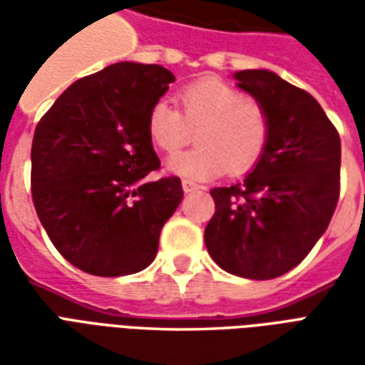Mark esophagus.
I'll list each match as a JSON object with an SVG mask.
<instances>
[{
    "label": "esophagus",
    "mask_w": 365,
    "mask_h": 365,
    "mask_svg": "<svg viewBox=\"0 0 365 365\" xmlns=\"http://www.w3.org/2000/svg\"><path fill=\"white\" fill-rule=\"evenodd\" d=\"M182 190L185 191V193H191V191H197V190H201V187H199L197 183H193V182H187V180H183V182H182Z\"/></svg>",
    "instance_id": "esophagus-1"
}]
</instances>
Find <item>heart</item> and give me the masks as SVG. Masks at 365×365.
<instances>
[{"mask_svg": "<svg viewBox=\"0 0 365 365\" xmlns=\"http://www.w3.org/2000/svg\"><path fill=\"white\" fill-rule=\"evenodd\" d=\"M180 109L156 101L146 115L152 144L164 154H175L195 130L199 146L172 156L168 172L187 180H211L225 170L230 175L250 172L266 152L272 123L266 107L245 99L235 86L205 78L178 93Z\"/></svg>", "mask_w": 365, "mask_h": 365, "instance_id": "heart-1", "label": "heart"}]
</instances>
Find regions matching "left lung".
I'll return each mask as SVG.
<instances>
[{"instance_id": "8db88e82", "label": "left lung", "mask_w": 365, "mask_h": 365, "mask_svg": "<svg viewBox=\"0 0 365 365\" xmlns=\"http://www.w3.org/2000/svg\"><path fill=\"white\" fill-rule=\"evenodd\" d=\"M266 107L269 143L245 182L215 187L205 246L225 272L274 279L303 262L340 195V136L319 101L268 70L237 72Z\"/></svg>"}]
</instances>
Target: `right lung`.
<instances>
[{
    "instance_id": "obj_1",
    "label": "right lung",
    "mask_w": 365,
    "mask_h": 365,
    "mask_svg": "<svg viewBox=\"0 0 365 365\" xmlns=\"http://www.w3.org/2000/svg\"><path fill=\"white\" fill-rule=\"evenodd\" d=\"M174 80L158 64L117 62L72 83L36 125V215L56 250L86 274H136L156 258L183 190L175 175L144 183L160 168L146 115Z\"/></svg>"
}]
</instances>
